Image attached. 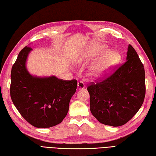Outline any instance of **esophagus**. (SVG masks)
<instances>
[{
	"mask_svg": "<svg viewBox=\"0 0 156 156\" xmlns=\"http://www.w3.org/2000/svg\"><path fill=\"white\" fill-rule=\"evenodd\" d=\"M85 84L84 83H83L82 81H80L78 82V84H77V87L78 90H83L85 88Z\"/></svg>",
	"mask_w": 156,
	"mask_h": 156,
	"instance_id": "esophagus-1",
	"label": "esophagus"
}]
</instances>
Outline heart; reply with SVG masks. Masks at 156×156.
<instances>
[{"instance_id": "b5f03b06", "label": "heart", "mask_w": 156, "mask_h": 156, "mask_svg": "<svg viewBox=\"0 0 156 156\" xmlns=\"http://www.w3.org/2000/svg\"><path fill=\"white\" fill-rule=\"evenodd\" d=\"M105 48L103 45H98L89 49L87 57L89 58H96L99 55L104 53ZM120 60V55L115 51H109L103 55L98 61L92 66L90 70V76L94 78L103 76L111 66L115 65Z\"/></svg>"}]
</instances>
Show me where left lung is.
I'll return each mask as SVG.
<instances>
[{
	"label": "left lung",
	"mask_w": 156,
	"mask_h": 156,
	"mask_svg": "<svg viewBox=\"0 0 156 156\" xmlns=\"http://www.w3.org/2000/svg\"><path fill=\"white\" fill-rule=\"evenodd\" d=\"M126 61L109 77L87 87L91 113L99 122L119 126L133 118L146 94L145 71L136 51L129 45Z\"/></svg>",
	"instance_id": "obj_1"
}]
</instances>
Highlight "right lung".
I'll list each match as a JSON object with an SVG mask.
<instances>
[{"instance_id":"right-lung-1","label":"right lung","mask_w":156,"mask_h":156,"mask_svg":"<svg viewBox=\"0 0 156 156\" xmlns=\"http://www.w3.org/2000/svg\"><path fill=\"white\" fill-rule=\"evenodd\" d=\"M31 50L27 46L22 49L12 68L10 97L19 113L31 125L49 128L61 123L66 116L77 80L31 75L26 63Z\"/></svg>"}]
</instances>
